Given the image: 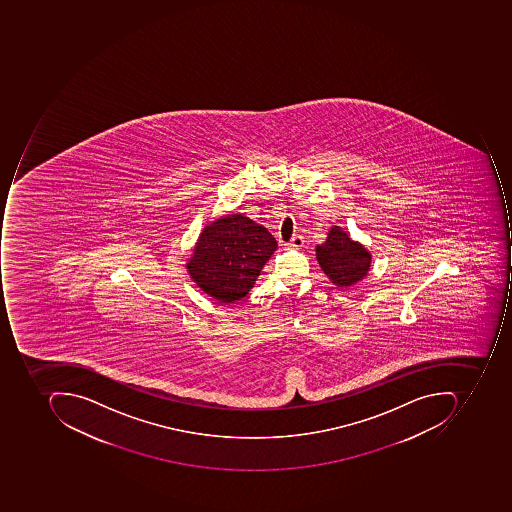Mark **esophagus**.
I'll return each mask as SVG.
<instances>
[{"instance_id": "34e87169", "label": "esophagus", "mask_w": 512, "mask_h": 512, "mask_svg": "<svg viewBox=\"0 0 512 512\" xmlns=\"http://www.w3.org/2000/svg\"><path fill=\"white\" fill-rule=\"evenodd\" d=\"M304 240L303 237H300V235H295V237H292V240L289 241L286 246L291 249H301L303 248Z\"/></svg>"}]
</instances>
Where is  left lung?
I'll return each mask as SVG.
<instances>
[{
  "label": "left lung",
  "mask_w": 512,
  "mask_h": 512,
  "mask_svg": "<svg viewBox=\"0 0 512 512\" xmlns=\"http://www.w3.org/2000/svg\"><path fill=\"white\" fill-rule=\"evenodd\" d=\"M315 257L321 271L337 288H351L371 271V252L340 226L329 229L326 241L315 248Z\"/></svg>",
  "instance_id": "obj_1"
}]
</instances>
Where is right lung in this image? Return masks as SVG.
I'll return each mask as SVG.
<instances>
[{"label": "right lung", "instance_id": "1", "mask_svg": "<svg viewBox=\"0 0 512 512\" xmlns=\"http://www.w3.org/2000/svg\"><path fill=\"white\" fill-rule=\"evenodd\" d=\"M275 249L277 241L264 226L241 214L224 215L204 226L186 269L204 294L231 304L254 288Z\"/></svg>", "mask_w": 512, "mask_h": 512}]
</instances>
